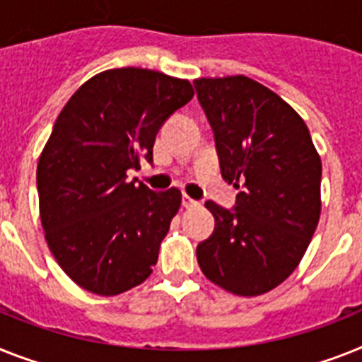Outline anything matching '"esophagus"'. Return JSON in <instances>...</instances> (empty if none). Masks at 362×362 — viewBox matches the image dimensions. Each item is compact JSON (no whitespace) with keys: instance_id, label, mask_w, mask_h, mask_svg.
I'll return each mask as SVG.
<instances>
[{"instance_id":"esophagus-1","label":"esophagus","mask_w":362,"mask_h":362,"mask_svg":"<svg viewBox=\"0 0 362 362\" xmlns=\"http://www.w3.org/2000/svg\"><path fill=\"white\" fill-rule=\"evenodd\" d=\"M183 207L196 209V207H199V202L192 199V198H190V196H183Z\"/></svg>"}]
</instances>
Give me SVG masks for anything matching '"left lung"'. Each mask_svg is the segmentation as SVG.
Here are the masks:
<instances>
[{"label":"left lung","instance_id":"8db88e82","mask_svg":"<svg viewBox=\"0 0 362 362\" xmlns=\"http://www.w3.org/2000/svg\"><path fill=\"white\" fill-rule=\"evenodd\" d=\"M214 131L222 177L237 207H205L214 233L198 244L209 281L237 296H261L300 264L320 220L322 160L305 122L276 92L246 76L194 81Z\"/></svg>","mask_w":362,"mask_h":362}]
</instances>
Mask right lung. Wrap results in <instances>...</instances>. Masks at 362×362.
I'll return each mask as SVG.
<instances>
[{
  "mask_svg": "<svg viewBox=\"0 0 362 362\" xmlns=\"http://www.w3.org/2000/svg\"><path fill=\"white\" fill-rule=\"evenodd\" d=\"M192 95L187 79L115 68L61 110L38 159V203L47 246L81 288L116 296L153 272L181 190L153 192L127 181V170L153 163L157 131Z\"/></svg>",
  "mask_w": 362,
  "mask_h": 362,
  "instance_id": "obj_1",
  "label": "right lung"
}]
</instances>
